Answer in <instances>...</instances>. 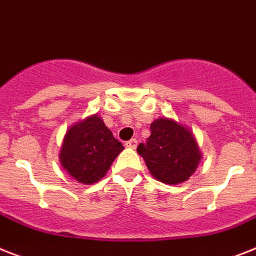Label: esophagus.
<instances>
[{"label":"esophagus","mask_w":256,"mask_h":256,"mask_svg":"<svg viewBox=\"0 0 256 256\" xmlns=\"http://www.w3.org/2000/svg\"><path fill=\"white\" fill-rule=\"evenodd\" d=\"M126 148H130V149H136V146H137V140H136V138H132V140L126 141Z\"/></svg>","instance_id":"esophagus-1"}]
</instances>
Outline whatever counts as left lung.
<instances>
[{
	"label": "left lung",
	"instance_id": "1",
	"mask_svg": "<svg viewBox=\"0 0 256 256\" xmlns=\"http://www.w3.org/2000/svg\"><path fill=\"white\" fill-rule=\"evenodd\" d=\"M148 170L164 184L188 180L202 160V152L190 128L168 118H158L150 124V136L137 146Z\"/></svg>",
	"mask_w": 256,
	"mask_h": 256
}]
</instances>
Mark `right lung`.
<instances>
[{"mask_svg": "<svg viewBox=\"0 0 256 256\" xmlns=\"http://www.w3.org/2000/svg\"><path fill=\"white\" fill-rule=\"evenodd\" d=\"M123 144L114 137L98 114L73 124L66 130L58 154L61 166L82 184H94L107 174Z\"/></svg>", "mask_w": 256, "mask_h": 256, "instance_id": "right-lung-1", "label": "right lung"}]
</instances>
